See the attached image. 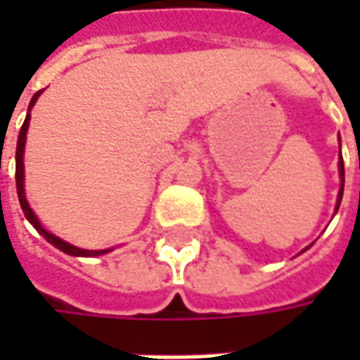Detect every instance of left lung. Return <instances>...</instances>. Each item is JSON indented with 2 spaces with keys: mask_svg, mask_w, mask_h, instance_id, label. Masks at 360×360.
Instances as JSON below:
<instances>
[{
  "mask_svg": "<svg viewBox=\"0 0 360 360\" xmlns=\"http://www.w3.org/2000/svg\"><path fill=\"white\" fill-rule=\"evenodd\" d=\"M339 172H340V192H339V200H337V210H339L340 200H342V190H345V164H342V158L339 162Z\"/></svg>",
  "mask_w": 360,
  "mask_h": 360,
  "instance_id": "1",
  "label": "left lung"
}]
</instances>
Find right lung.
Instances as JSON below:
<instances>
[{"mask_svg":"<svg viewBox=\"0 0 360 360\" xmlns=\"http://www.w3.org/2000/svg\"><path fill=\"white\" fill-rule=\"evenodd\" d=\"M39 94L41 91H37L34 98H32V104H30V110H32V105L35 104V100L39 98ZM27 126H30V112H27V116H25V122H23V126H21L20 136H18V150H15V186H18V198H20L21 204V210H23V214L25 218L34 224V229L49 242V244H53L56 248H60L63 250L65 255H72V256H100L105 255V252H110V250H84V248H77V246H72V244H68V242H63L62 238H58V236H53V234H49L48 230L44 229L41 224H39V220H37V216L34 214V210L30 208V204L25 200V192H23V146H25V131H27Z\"/></svg>","mask_w":360,"mask_h":360,"instance_id":"right-lung-1","label":"right lung"}]
</instances>
